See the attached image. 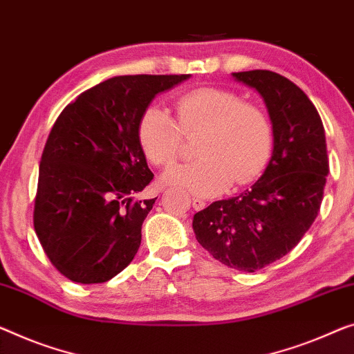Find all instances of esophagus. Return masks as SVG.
Instances as JSON below:
<instances>
[{"label": "esophagus", "mask_w": 354, "mask_h": 354, "mask_svg": "<svg viewBox=\"0 0 354 354\" xmlns=\"http://www.w3.org/2000/svg\"><path fill=\"white\" fill-rule=\"evenodd\" d=\"M192 207H194L195 209H203L205 207H207V202H205V200H202V198L194 197V198H192Z\"/></svg>", "instance_id": "obj_1"}]
</instances>
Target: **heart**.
Returning <instances> with one entry per match:
<instances>
[{
	"mask_svg": "<svg viewBox=\"0 0 354 354\" xmlns=\"http://www.w3.org/2000/svg\"><path fill=\"white\" fill-rule=\"evenodd\" d=\"M176 119L159 104L145 109L138 122V143L156 167H170L181 154L185 136L200 133L195 162L168 170L163 181L209 197L229 186L250 184L261 175L272 151V129L263 111L241 102L235 92L198 87L176 100Z\"/></svg>",
	"mask_w": 354,
	"mask_h": 354,
	"instance_id": "b5f03b06",
	"label": "heart"
}]
</instances>
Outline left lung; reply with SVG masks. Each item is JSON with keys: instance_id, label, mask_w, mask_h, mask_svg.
<instances>
[{"instance_id": "1", "label": "left lung", "mask_w": 354, "mask_h": 354, "mask_svg": "<svg viewBox=\"0 0 354 354\" xmlns=\"http://www.w3.org/2000/svg\"><path fill=\"white\" fill-rule=\"evenodd\" d=\"M256 88L273 127L272 159L250 191L195 213L197 241L216 261L256 272L281 259L302 240L323 202L329 157L315 104L278 73H232Z\"/></svg>"}]
</instances>
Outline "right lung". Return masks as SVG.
Segmentation results:
<instances>
[{
    "instance_id": "right-lung-1",
    "label": "right lung",
    "mask_w": 354,
    "mask_h": 354,
    "mask_svg": "<svg viewBox=\"0 0 354 354\" xmlns=\"http://www.w3.org/2000/svg\"><path fill=\"white\" fill-rule=\"evenodd\" d=\"M187 77H111L57 118L41 156L33 224L63 277L104 283L133 261L156 203L133 198L154 178L138 143V122L157 93Z\"/></svg>"
}]
</instances>
